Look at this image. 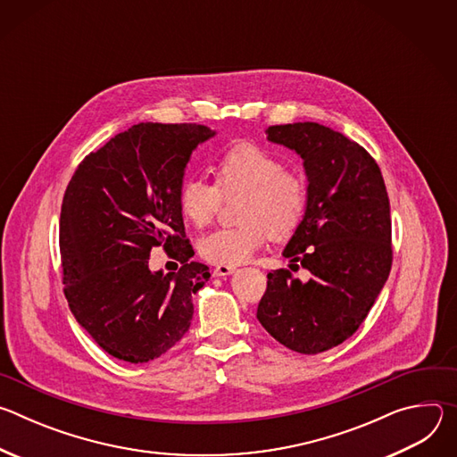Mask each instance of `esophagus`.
<instances>
[{"mask_svg": "<svg viewBox=\"0 0 457 457\" xmlns=\"http://www.w3.org/2000/svg\"><path fill=\"white\" fill-rule=\"evenodd\" d=\"M231 273H235V268H233V266H217V268L213 270V277H228V275H231Z\"/></svg>", "mask_w": 457, "mask_h": 457, "instance_id": "1", "label": "esophagus"}]
</instances>
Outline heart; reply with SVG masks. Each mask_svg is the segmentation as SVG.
<instances>
[{
	"instance_id": "b5f03b06",
	"label": "heart",
	"mask_w": 457,
	"mask_h": 457,
	"mask_svg": "<svg viewBox=\"0 0 457 457\" xmlns=\"http://www.w3.org/2000/svg\"><path fill=\"white\" fill-rule=\"evenodd\" d=\"M217 186L189 175L179 187V210L195 224H208L219 206L220 191H244L235 228H219L201 240V254L213 264H244L270 237L287 238L300 226L307 208L305 180L284 170V162L270 150L238 143L226 150L215 166Z\"/></svg>"
}]
</instances>
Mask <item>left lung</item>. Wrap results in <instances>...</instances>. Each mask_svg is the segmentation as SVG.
I'll list each match as a JSON object with an SVG mask.
<instances>
[{
	"mask_svg": "<svg viewBox=\"0 0 457 457\" xmlns=\"http://www.w3.org/2000/svg\"><path fill=\"white\" fill-rule=\"evenodd\" d=\"M270 143L303 161L307 208L282 254L289 268L268 273L256 318L282 345L300 354L329 351L369 314L390 266V204L376 161L358 143L318 124L270 126Z\"/></svg>",
	"mask_w": 457,
	"mask_h": 457,
	"instance_id": "1",
	"label": "left lung"
}]
</instances>
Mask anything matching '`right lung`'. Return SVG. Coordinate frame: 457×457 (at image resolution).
Returning <instances> with one entry per match:
<instances>
[{"label": "right lung", "instance_id": "add662e5", "mask_svg": "<svg viewBox=\"0 0 457 457\" xmlns=\"http://www.w3.org/2000/svg\"><path fill=\"white\" fill-rule=\"evenodd\" d=\"M215 134L203 124H134L87 155L64 191V296L81 328L117 360L152 361L189 329L193 295L210 268L189 260L179 187L193 150ZM155 245L183 264L177 274L149 270Z\"/></svg>", "mask_w": 457, "mask_h": 457}]
</instances>
